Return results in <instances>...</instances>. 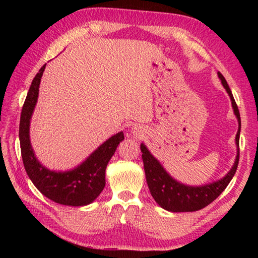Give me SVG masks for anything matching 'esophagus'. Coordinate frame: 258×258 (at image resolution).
<instances>
[{"label": "esophagus", "instance_id": "obj_1", "mask_svg": "<svg viewBox=\"0 0 258 258\" xmlns=\"http://www.w3.org/2000/svg\"><path fill=\"white\" fill-rule=\"evenodd\" d=\"M133 133L135 134V135H138V137L140 138V135L142 134V132H141V130H139V128H134V131H133Z\"/></svg>", "mask_w": 258, "mask_h": 258}]
</instances>
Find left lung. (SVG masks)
Wrapping results in <instances>:
<instances>
[{
    "label": "left lung",
    "mask_w": 258,
    "mask_h": 258,
    "mask_svg": "<svg viewBox=\"0 0 258 258\" xmlns=\"http://www.w3.org/2000/svg\"><path fill=\"white\" fill-rule=\"evenodd\" d=\"M218 78L222 82V85L228 92L229 97L232 103L233 112L238 119L239 128L237 135H235V146H237V156H235L234 164L232 168L230 169L228 174L221 180L215 182L208 183V184L192 186L176 181L175 178L172 177L166 172L163 165L159 163L158 159H156L151 152L148 150L145 143H141V151H142V160L145 165V172L148 186H149L150 194L154 197L155 202L159 205L165 211L173 212V213H181V212H196L204 207L208 206L209 204L213 203L232 180L235 171H237L238 163H239V137H240V128H241V120H240V113L237 103H235L232 92L226 83L225 78L221 73H218Z\"/></svg>",
    "instance_id": "left-lung-1"
}]
</instances>
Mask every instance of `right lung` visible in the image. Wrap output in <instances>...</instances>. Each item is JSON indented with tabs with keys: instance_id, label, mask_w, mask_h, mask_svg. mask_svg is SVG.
Returning <instances> with one entry per match:
<instances>
[{
	"instance_id": "right-lung-1",
	"label": "right lung",
	"mask_w": 258,
	"mask_h": 258,
	"mask_svg": "<svg viewBox=\"0 0 258 258\" xmlns=\"http://www.w3.org/2000/svg\"><path fill=\"white\" fill-rule=\"evenodd\" d=\"M44 69L45 64L34 77L20 116L19 140L26 173L37 190L52 202L74 207L86 206L98 198L106 185L107 165L119 142L124 140V133L112 135L82 164L69 171H51L43 166L35 156L30 143L29 127Z\"/></svg>"
}]
</instances>
